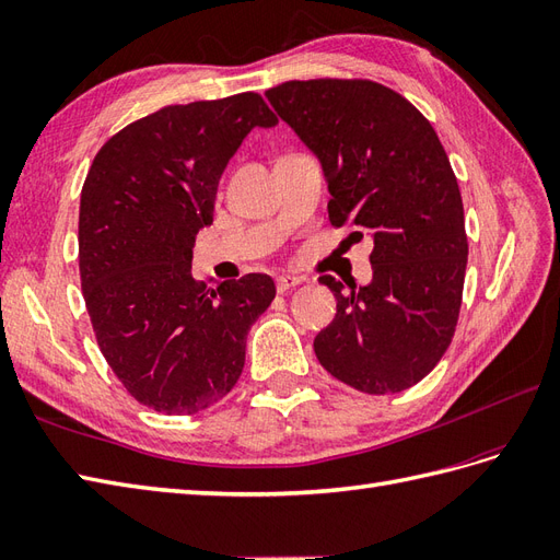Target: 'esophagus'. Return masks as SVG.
I'll list each match as a JSON object with an SVG mask.
<instances>
[{"instance_id": "1", "label": "esophagus", "mask_w": 560, "mask_h": 560, "mask_svg": "<svg viewBox=\"0 0 560 560\" xmlns=\"http://www.w3.org/2000/svg\"><path fill=\"white\" fill-rule=\"evenodd\" d=\"M300 283H303V279L295 275H281V277H277V291L285 293V291L295 289V285H300Z\"/></svg>"}]
</instances>
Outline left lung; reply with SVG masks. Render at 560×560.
Returning <instances> with one entry per match:
<instances>
[{
  "instance_id": "8db88e82",
  "label": "left lung",
  "mask_w": 560,
  "mask_h": 560,
  "mask_svg": "<svg viewBox=\"0 0 560 560\" xmlns=\"http://www.w3.org/2000/svg\"><path fill=\"white\" fill-rule=\"evenodd\" d=\"M317 158L328 220L374 238L366 285L319 277L336 317L314 338L319 364L354 390L402 393L435 369L462 307L464 203L442 143L405 96L369 80H293L265 92Z\"/></svg>"
}]
</instances>
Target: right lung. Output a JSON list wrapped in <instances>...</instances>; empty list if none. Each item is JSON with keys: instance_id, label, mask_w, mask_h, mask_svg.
<instances>
[{"instance_id": "right-lung-1", "label": "right lung", "mask_w": 560, "mask_h": 560, "mask_svg": "<svg viewBox=\"0 0 560 560\" xmlns=\"http://www.w3.org/2000/svg\"><path fill=\"white\" fill-rule=\"evenodd\" d=\"M277 122L253 92L165 106L110 137L84 179L80 279L98 348L127 393L167 417L234 388L250 326L277 295L267 275L212 291L191 277L226 163Z\"/></svg>"}]
</instances>
